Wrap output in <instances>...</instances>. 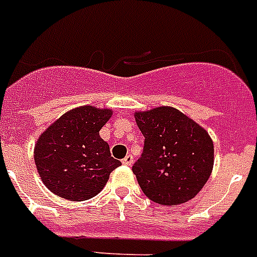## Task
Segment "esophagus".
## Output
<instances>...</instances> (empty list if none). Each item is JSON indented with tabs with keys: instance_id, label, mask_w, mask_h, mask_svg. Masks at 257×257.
I'll return each mask as SVG.
<instances>
[{
	"instance_id": "1",
	"label": "esophagus",
	"mask_w": 257,
	"mask_h": 257,
	"mask_svg": "<svg viewBox=\"0 0 257 257\" xmlns=\"http://www.w3.org/2000/svg\"><path fill=\"white\" fill-rule=\"evenodd\" d=\"M121 163H122V165H126V167H131V165L133 164V156H131V155H126V156L121 160Z\"/></svg>"
}]
</instances>
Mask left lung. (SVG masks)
<instances>
[{
	"label": "left lung",
	"instance_id": "1",
	"mask_svg": "<svg viewBox=\"0 0 257 257\" xmlns=\"http://www.w3.org/2000/svg\"><path fill=\"white\" fill-rule=\"evenodd\" d=\"M136 122L145 140L132 171L144 195L161 205L193 199L213 168L207 131L169 106L136 113Z\"/></svg>",
	"mask_w": 257,
	"mask_h": 257
}]
</instances>
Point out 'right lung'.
<instances>
[{
  "label": "right lung",
  "instance_id": "right-lung-1",
  "mask_svg": "<svg viewBox=\"0 0 257 257\" xmlns=\"http://www.w3.org/2000/svg\"><path fill=\"white\" fill-rule=\"evenodd\" d=\"M108 109L80 106L50 125L34 147V161L50 192L70 201L92 199L121 163L110 156L98 132L109 120Z\"/></svg>",
  "mask_w": 257,
  "mask_h": 257
}]
</instances>
